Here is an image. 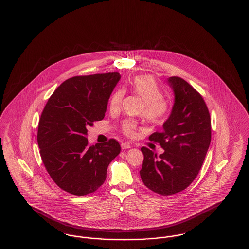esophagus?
Returning <instances> with one entry per match:
<instances>
[{"mask_svg":"<svg viewBox=\"0 0 249 249\" xmlns=\"http://www.w3.org/2000/svg\"><path fill=\"white\" fill-rule=\"evenodd\" d=\"M121 148H122L123 150H128V149H131V148H132V145H131L130 143L125 142V143H122V144H121Z\"/></svg>","mask_w":249,"mask_h":249,"instance_id":"34e87169","label":"esophagus"}]
</instances>
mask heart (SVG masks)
I'll list each match as a JSON object with an SVG mask.
<instances>
[{
	"label": "heart",
	"instance_id": "obj_1",
	"mask_svg": "<svg viewBox=\"0 0 249 249\" xmlns=\"http://www.w3.org/2000/svg\"><path fill=\"white\" fill-rule=\"evenodd\" d=\"M130 90L134 95L139 96L143 101V116L153 124L161 123L165 120L169 113V103L163 98L162 92L153 77H136L130 84ZM124 93L121 90L116 91L110 100V110L116 112L120 109ZM124 134L133 136L136 133V124L134 121L127 120L122 125Z\"/></svg>",
	"mask_w": 249,
	"mask_h": 249
}]
</instances>
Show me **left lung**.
<instances>
[{
	"instance_id": "left-lung-1",
	"label": "left lung",
	"mask_w": 249,
	"mask_h": 249,
	"mask_svg": "<svg viewBox=\"0 0 249 249\" xmlns=\"http://www.w3.org/2000/svg\"><path fill=\"white\" fill-rule=\"evenodd\" d=\"M167 83L174 95L172 112L162 132L150 136L165 152L157 156L142 147L144 161L139 172L144 185L161 195L182 192L192 184L211 140V116L203 97L181 77H169Z\"/></svg>"
}]
</instances>
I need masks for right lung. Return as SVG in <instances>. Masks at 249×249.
Instances as JSON below:
<instances>
[{"label":"right lung","instance_id":"add662e5","mask_svg":"<svg viewBox=\"0 0 249 249\" xmlns=\"http://www.w3.org/2000/svg\"><path fill=\"white\" fill-rule=\"evenodd\" d=\"M120 78L118 73L71 77L48 99L38 122V148L46 171L61 190L77 196L96 192L120 153L115 139L91 147L87 139V127L104 118Z\"/></svg>","mask_w":249,"mask_h":249}]
</instances>
